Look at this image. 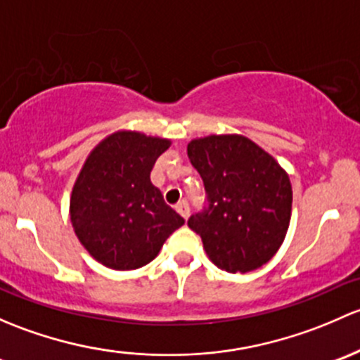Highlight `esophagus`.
I'll return each mask as SVG.
<instances>
[{
	"label": "esophagus",
	"instance_id": "esophagus-1",
	"mask_svg": "<svg viewBox=\"0 0 360 360\" xmlns=\"http://www.w3.org/2000/svg\"><path fill=\"white\" fill-rule=\"evenodd\" d=\"M176 211H179L181 217H184L185 220H187L188 214H191V206H188L187 201H180L179 205H176Z\"/></svg>",
	"mask_w": 360,
	"mask_h": 360
}]
</instances>
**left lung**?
Instances as JSON below:
<instances>
[{"mask_svg": "<svg viewBox=\"0 0 360 360\" xmlns=\"http://www.w3.org/2000/svg\"><path fill=\"white\" fill-rule=\"evenodd\" d=\"M187 154L206 191L205 207L187 225L201 236L210 260L231 274L265 265L290 227V176L246 136L192 140Z\"/></svg>", "mask_w": 360, "mask_h": 360, "instance_id": "left-lung-1", "label": "left lung"}]
</instances>
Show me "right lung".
<instances>
[{"label": "right lung", "mask_w": 360, "mask_h": 360, "mask_svg": "<svg viewBox=\"0 0 360 360\" xmlns=\"http://www.w3.org/2000/svg\"><path fill=\"white\" fill-rule=\"evenodd\" d=\"M169 140L117 131L88 155L70 195V221L88 253L102 265H147L184 218L150 181Z\"/></svg>", "instance_id": "obj_1"}]
</instances>
